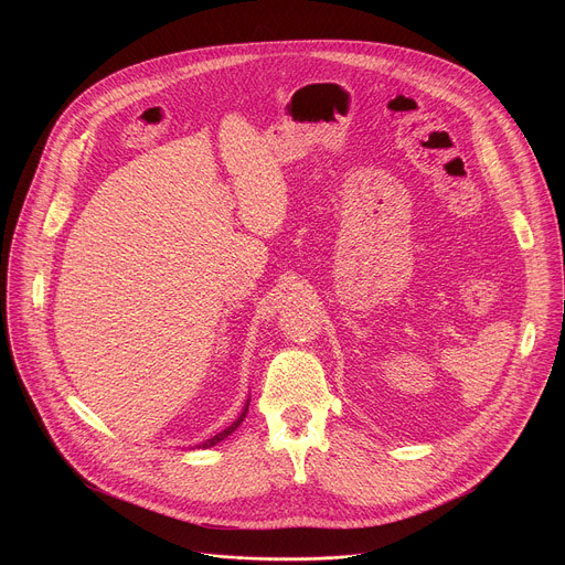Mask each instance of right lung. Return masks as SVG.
I'll return each mask as SVG.
<instances>
[{
  "label": "right lung",
  "mask_w": 565,
  "mask_h": 565,
  "mask_svg": "<svg viewBox=\"0 0 565 565\" xmlns=\"http://www.w3.org/2000/svg\"><path fill=\"white\" fill-rule=\"evenodd\" d=\"M248 405H250V402H246V407H244V412H241V416L227 427V429H223V431H218L214 438H210V440H205V443H201V445H196V447H203V449H207V447H214L216 443H221L223 438H227L241 423H244V418H246V414H248Z\"/></svg>",
  "instance_id": "add662e5"
}]
</instances>
